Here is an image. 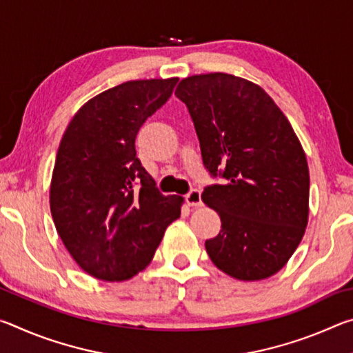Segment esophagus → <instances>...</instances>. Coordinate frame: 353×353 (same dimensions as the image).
<instances>
[{
	"mask_svg": "<svg viewBox=\"0 0 353 353\" xmlns=\"http://www.w3.org/2000/svg\"><path fill=\"white\" fill-rule=\"evenodd\" d=\"M185 199H187V204L190 207H201L202 205V198H201L199 190H191L190 193L185 196Z\"/></svg>",
	"mask_w": 353,
	"mask_h": 353,
	"instance_id": "34e87169",
	"label": "esophagus"
}]
</instances>
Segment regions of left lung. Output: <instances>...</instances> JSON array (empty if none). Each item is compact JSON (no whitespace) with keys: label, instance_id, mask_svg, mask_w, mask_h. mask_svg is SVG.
<instances>
[{"label":"left lung","instance_id":"obj_1","mask_svg":"<svg viewBox=\"0 0 353 353\" xmlns=\"http://www.w3.org/2000/svg\"><path fill=\"white\" fill-rule=\"evenodd\" d=\"M176 97L193 118L205 168L225 179L202 193L221 218L208 256L236 280L274 276L308 224L310 172L294 129L260 85L229 73L185 77Z\"/></svg>","mask_w":353,"mask_h":353}]
</instances>
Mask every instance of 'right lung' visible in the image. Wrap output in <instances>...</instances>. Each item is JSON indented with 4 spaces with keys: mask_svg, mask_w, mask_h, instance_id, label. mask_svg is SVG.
<instances>
[{
    "mask_svg": "<svg viewBox=\"0 0 353 353\" xmlns=\"http://www.w3.org/2000/svg\"><path fill=\"white\" fill-rule=\"evenodd\" d=\"M179 77L128 81L87 101L57 149L50 187L56 230L82 271L123 282L151 263L182 196H163L137 159L143 123Z\"/></svg>",
    "mask_w": 353,
    "mask_h": 353,
    "instance_id": "obj_1",
    "label": "right lung"
}]
</instances>
